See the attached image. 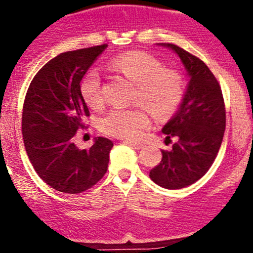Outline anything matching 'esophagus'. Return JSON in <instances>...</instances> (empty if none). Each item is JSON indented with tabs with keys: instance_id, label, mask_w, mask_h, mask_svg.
Listing matches in <instances>:
<instances>
[{
	"instance_id": "esophagus-1",
	"label": "esophagus",
	"mask_w": 253,
	"mask_h": 253,
	"mask_svg": "<svg viewBox=\"0 0 253 253\" xmlns=\"http://www.w3.org/2000/svg\"><path fill=\"white\" fill-rule=\"evenodd\" d=\"M125 143H126V144H128V145H131V147H133L136 150L142 149V148L144 147V144H143V143H138V142H131V141L128 142V141H127Z\"/></svg>"
}]
</instances>
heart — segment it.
<instances>
[{
	"label": "heart",
	"instance_id": "heart-1",
	"mask_svg": "<svg viewBox=\"0 0 253 253\" xmlns=\"http://www.w3.org/2000/svg\"><path fill=\"white\" fill-rule=\"evenodd\" d=\"M108 67L136 84L134 101L147 106L155 117H169L182 101V77L175 71L165 70L163 63L149 53H124L112 58ZM81 94L89 108L100 109L104 105L105 98L98 71H89L84 76ZM144 106L112 109L100 120L101 131L116 138H138L150 124L149 111Z\"/></svg>",
	"mask_w": 253,
	"mask_h": 253
}]
</instances>
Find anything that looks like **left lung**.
<instances>
[{"mask_svg": "<svg viewBox=\"0 0 253 253\" xmlns=\"http://www.w3.org/2000/svg\"><path fill=\"white\" fill-rule=\"evenodd\" d=\"M172 50L188 76L183 99L162 132L176 138L171 150L150 170L157 185L170 190L187 187L209 170L223 142L225 106L218 81L203 61L174 44H158Z\"/></svg>", "mask_w": 253, "mask_h": 253, "instance_id": "obj_1", "label": "left lung"}]
</instances>
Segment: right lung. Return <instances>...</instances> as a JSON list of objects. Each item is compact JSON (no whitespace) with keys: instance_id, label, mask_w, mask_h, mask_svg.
Listing matches in <instances>:
<instances>
[{"instance_id":"1","label":"right lung","mask_w":253,"mask_h":253,"mask_svg":"<svg viewBox=\"0 0 253 253\" xmlns=\"http://www.w3.org/2000/svg\"><path fill=\"white\" fill-rule=\"evenodd\" d=\"M108 45L56 56L37 73L23 106L22 134L37 174L65 193H81L95 185L108 170L114 143L98 137L89 149H79L73 137L84 128L88 106L81 81Z\"/></svg>"}]
</instances>
